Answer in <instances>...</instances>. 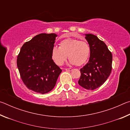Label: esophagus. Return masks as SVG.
Here are the masks:
<instances>
[{
	"label": "esophagus",
	"instance_id": "esophagus-1",
	"mask_svg": "<svg viewBox=\"0 0 130 130\" xmlns=\"http://www.w3.org/2000/svg\"><path fill=\"white\" fill-rule=\"evenodd\" d=\"M66 70H67V71H69V72H71V71H72V69H71V68H65V69Z\"/></svg>",
	"mask_w": 130,
	"mask_h": 130
}]
</instances>
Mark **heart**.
Returning <instances> with one entry per match:
<instances>
[{
  "label": "heart",
  "instance_id": "1",
  "mask_svg": "<svg viewBox=\"0 0 130 130\" xmlns=\"http://www.w3.org/2000/svg\"><path fill=\"white\" fill-rule=\"evenodd\" d=\"M91 49L89 44L84 41L68 38L59 43V47L54 46L52 50L53 60L57 65H62L68 57L72 65L81 66L88 60Z\"/></svg>",
  "mask_w": 130,
  "mask_h": 130
}]
</instances>
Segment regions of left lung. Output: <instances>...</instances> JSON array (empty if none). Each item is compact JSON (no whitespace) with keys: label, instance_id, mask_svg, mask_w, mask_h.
<instances>
[{"label":"left lung","instance_id":"obj_1","mask_svg":"<svg viewBox=\"0 0 130 130\" xmlns=\"http://www.w3.org/2000/svg\"><path fill=\"white\" fill-rule=\"evenodd\" d=\"M85 36L91 53L88 62L80 69L78 83L84 88L93 90L103 85L111 74L112 56L105 43L96 36Z\"/></svg>","mask_w":130,"mask_h":130}]
</instances>
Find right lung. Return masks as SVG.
Segmentation results:
<instances>
[{
    "instance_id": "add662e5",
    "label": "right lung",
    "mask_w": 130,
    "mask_h": 130,
    "mask_svg": "<svg viewBox=\"0 0 130 130\" xmlns=\"http://www.w3.org/2000/svg\"><path fill=\"white\" fill-rule=\"evenodd\" d=\"M57 35H37L22 46L17 57V67L22 80L28 89L46 93L54 88L62 72L52 60V50Z\"/></svg>"
}]
</instances>
